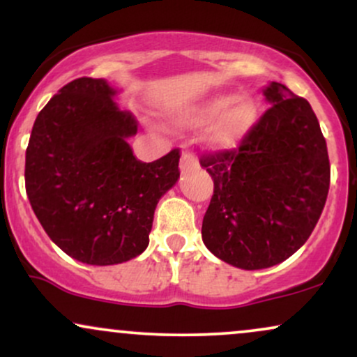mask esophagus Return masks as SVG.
I'll return each instance as SVG.
<instances>
[{
  "mask_svg": "<svg viewBox=\"0 0 357 357\" xmlns=\"http://www.w3.org/2000/svg\"><path fill=\"white\" fill-rule=\"evenodd\" d=\"M198 165V161H196L195 154L192 153H183L181 155V171H190L191 167H195Z\"/></svg>",
  "mask_w": 357,
  "mask_h": 357,
  "instance_id": "obj_1",
  "label": "esophagus"
}]
</instances>
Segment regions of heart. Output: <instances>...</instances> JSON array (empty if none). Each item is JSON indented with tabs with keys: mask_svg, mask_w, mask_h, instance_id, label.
Returning <instances> with one entry per match:
<instances>
[{
	"mask_svg": "<svg viewBox=\"0 0 357 357\" xmlns=\"http://www.w3.org/2000/svg\"><path fill=\"white\" fill-rule=\"evenodd\" d=\"M204 141L216 149H230L238 146L250 132L257 119L255 102L248 97L220 93L210 99L179 105L169 112L171 122L181 127H203L210 124Z\"/></svg>",
	"mask_w": 357,
	"mask_h": 357,
	"instance_id": "obj_1",
	"label": "heart"
}]
</instances>
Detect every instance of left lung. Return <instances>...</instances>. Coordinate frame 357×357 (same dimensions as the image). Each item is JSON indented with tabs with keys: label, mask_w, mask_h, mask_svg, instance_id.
Masks as SVG:
<instances>
[{
	"label": "left lung",
	"mask_w": 357,
	"mask_h": 357,
	"mask_svg": "<svg viewBox=\"0 0 357 357\" xmlns=\"http://www.w3.org/2000/svg\"><path fill=\"white\" fill-rule=\"evenodd\" d=\"M264 93L272 107L240 146L199 158L215 184L204 245L245 270L273 267L305 243L331 183L326 139L309 102L278 82Z\"/></svg>",
	"instance_id": "left-lung-1"
}]
</instances>
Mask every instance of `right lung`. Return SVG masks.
<instances>
[{
    "label": "right lung",
    "mask_w": 357,
    "mask_h": 357,
    "mask_svg": "<svg viewBox=\"0 0 357 357\" xmlns=\"http://www.w3.org/2000/svg\"><path fill=\"white\" fill-rule=\"evenodd\" d=\"M104 79L72 80L40 110L24 161L36 218L56 247L82 264L114 265L149 245L154 210L179 178V149L153 162L127 137L137 121Z\"/></svg>",
    "instance_id": "add662e5"
}]
</instances>
